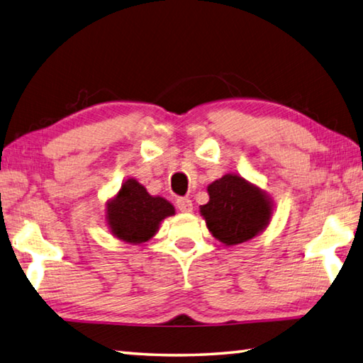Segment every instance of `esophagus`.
Wrapping results in <instances>:
<instances>
[{"label": "esophagus", "mask_w": 363, "mask_h": 363, "mask_svg": "<svg viewBox=\"0 0 363 363\" xmlns=\"http://www.w3.org/2000/svg\"><path fill=\"white\" fill-rule=\"evenodd\" d=\"M177 208H179L182 213H189V211H193V202L188 197H179L177 199Z\"/></svg>", "instance_id": "obj_1"}]
</instances>
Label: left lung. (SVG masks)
Wrapping results in <instances>:
<instances>
[{"instance_id": "8db88e82", "label": "left lung", "mask_w": 363, "mask_h": 363, "mask_svg": "<svg viewBox=\"0 0 363 363\" xmlns=\"http://www.w3.org/2000/svg\"><path fill=\"white\" fill-rule=\"evenodd\" d=\"M210 201L201 215L216 240L240 245L261 234L273 213L270 196L235 174H225L207 186Z\"/></svg>"}]
</instances>
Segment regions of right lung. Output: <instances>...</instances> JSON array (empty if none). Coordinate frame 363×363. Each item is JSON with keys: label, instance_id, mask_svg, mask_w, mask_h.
Listing matches in <instances>:
<instances>
[{"label": "right lung", "instance_id": "right-lung-1", "mask_svg": "<svg viewBox=\"0 0 363 363\" xmlns=\"http://www.w3.org/2000/svg\"><path fill=\"white\" fill-rule=\"evenodd\" d=\"M175 215L174 205L164 197L148 194L145 186L128 179L117 196L107 202L106 221L118 240L140 245L153 238L164 218Z\"/></svg>", "mask_w": 363, "mask_h": 363}]
</instances>
